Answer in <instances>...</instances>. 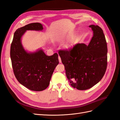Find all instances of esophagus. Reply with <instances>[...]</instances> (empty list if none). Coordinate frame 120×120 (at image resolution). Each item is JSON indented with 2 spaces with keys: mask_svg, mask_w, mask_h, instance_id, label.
I'll list each match as a JSON object with an SVG mask.
<instances>
[{
  "mask_svg": "<svg viewBox=\"0 0 120 120\" xmlns=\"http://www.w3.org/2000/svg\"><path fill=\"white\" fill-rule=\"evenodd\" d=\"M59 60L60 63L61 62V59H60V56H59Z\"/></svg>",
  "mask_w": 120,
  "mask_h": 120,
  "instance_id": "34e87169",
  "label": "esophagus"
}]
</instances>
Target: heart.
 <instances>
[{
	"instance_id": "obj_1",
	"label": "heart",
	"mask_w": 120,
	"mask_h": 120,
	"mask_svg": "<svg viewBox=\"0 0 120 120\" xmlns=\"http://www.w3.org/2000/svg\"><path fill=\"white\" fill-rule=\"evenodd\" d=\"M72 35L70 34V35H68L67 36H64V37H61L60 38V43H64V42L67 41V40H68L70 38H72ZM75 41L74 39L70 40V41H68L66 43H64V45H63L64 49L65 50H69L73 48L74 46L75 45Z\"/></svg>"
}]
</instances>
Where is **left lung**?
<instances>
[{"label": "left lung", "mask_w": 120, "mask_h": 120, "mask_svg": "<svg viewBox=\"0 0 120 120\" xmlns=\"http://www.w3.org/2000/svg\"><path fill=\"white\" fill-rule=\"evenodd\" d=\"M93 37L86 45L78 43L70 50H60L71 85L79 90L91 88L103 78L107 66V44L103 31L98 25H90Z\"/></svg>", "instance_id": "obj_1"}]
</instances>
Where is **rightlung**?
<instances>
[{"label": "right lung", "mask_w": 120, "mask_h": 120, "mask_svg": "<svg viewBox=\"0 0 120 120\" xmlns=\"http://www.w3.org/2000/svg\"><path fill=\"white\" fill-rule=\"evenodd\" d=\"M43 29L42 25L38 22L17 29L14 34L10 47L14 75L21 85L34 91H41L48 88L54 69L59 63L57 53L48 56L41 49L29 52L23 48L21 38L25 32L41 31Z\"/></svg>", "instance_id": "add662e5"}]
</instances>
